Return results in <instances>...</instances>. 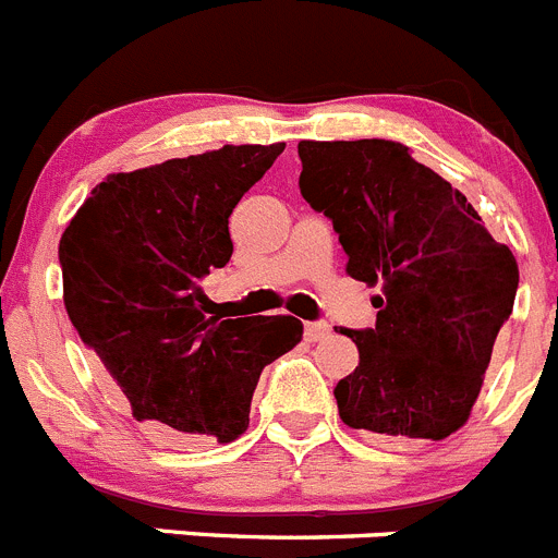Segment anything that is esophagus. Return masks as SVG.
<instances>
[{"mask_svg":"<svg viewBox=\"0 0 558 558\" xmlns=\"http://www.w3.org/2000/svg\"><path fill=\"white\" fill-rule=\"evenodd\" d=\"M330 336L328 323H305V339L308 341H323Z\"/></svg>","mask_w":558,"mask_h":558,"instance_id":"34e87169","label":"esophagus"}]
</instances>
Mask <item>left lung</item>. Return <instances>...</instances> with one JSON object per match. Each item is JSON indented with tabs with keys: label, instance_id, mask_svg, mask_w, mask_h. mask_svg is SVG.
Wrapping results in <instances>:
<instances>
[{
	"label": "left lung",
	"instance_id": "left-lung-1",
	"mask_svg": "<svg viewBox=\"0 0 558 558\" xmlns=\"http://www.w3.org/2000/svg\"><path fill=\"white\" fill-rule=\"evenodd\" d=\"M298 153L300 192L333 222L348 275L380 289L375 328L339 330L359 348L333 389L341 423L386 445L456 434L514 308V255L403 144L300 142Z\"/></svg>",
	"mask_w": 558,
	"mask_h": 558
}]
</instances>
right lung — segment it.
Wrapping results in <instances>:
<instances>
[{
  "mask_svg": "<svg viewBox=\"0 0 558 558\" xmlns=\"http://www.w3.org/2000/svg\"><path fill=\"white\" fill-rule=\"evenodd\" d=\"M286 144H225L108 174L60 235L63 303L133 416L158 436L233 441L294 316H205L199 283L233 255L228 219Z\"/></svg>",
  "mask_w": 558,
  "mask_h": 558,
  "instance_id": "right-lung-1",
  "label": "right lung"
}]
</instances>
